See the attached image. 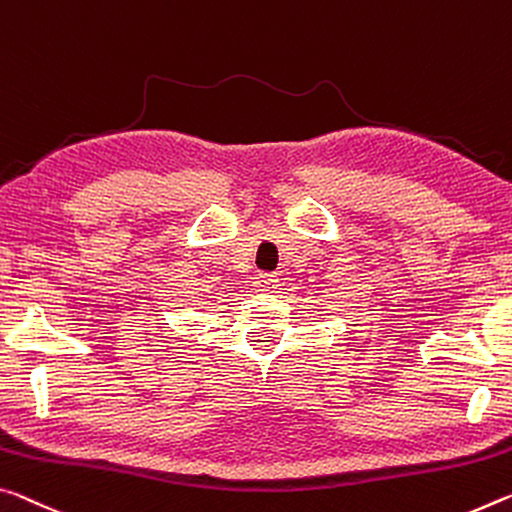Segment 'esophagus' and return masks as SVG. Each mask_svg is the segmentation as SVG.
Returning <instances> with one entry per match:
<instances>
[{"mask_svg": "<svg viewBox=\"0 0 512 512\" xmlns=\"http://www.w3.org/2000/svg\"><path fill=\"white\" fill-rule=\"evenodd\" d=\"M275 275H271V273H259L257 278L253 280V289H255V294H269V291H273L275 287Z\"/></svg>", "mask_w": 512, "mask_h": 512, "instance_id": "1", "label": "esophagus"}]
</instances>
